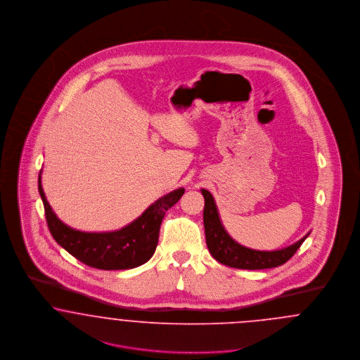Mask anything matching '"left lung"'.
<instances>
[{
	"label": "left lung",
	"instance_id": "left-lung-1",
	"mask_svg": "<svg viewBox=\"0 0 360 360\" xmlns=\"http://www.w3.org/2000/svg\"><path fill=\"white\" fill-rule=\"evenodd\" d=\"M201 193L205 198L204 226L206 245L212 257L225 266L243 270H263L278 267L286 263L309 236L308 233L297 243L276 251H257L247 248L232 239L225 231L213 195L205 188H202Z\"/></svg>",
	"mask_w": 360,
	"mask_h": 360
}]
</instances>
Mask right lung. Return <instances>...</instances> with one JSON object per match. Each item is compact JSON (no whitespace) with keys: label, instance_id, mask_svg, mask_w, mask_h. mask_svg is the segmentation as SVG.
Returning a JSON list of instances; mask_svg holds the SVG:
<instances>
[{"label":"right lung","instance_id":"right-lung-1","mask_svg":"<svg viewBox=\"0 0 360 360\" xmlns=\"http://www.w3.org/2000/svg\"><path fill=\"white\" fill-rule=\"evenodd\" d=\"M39 193L49 229L60 247L90 267L128 270L144 264L154 255L162 220L166 212L181 200L185 188H176L163 195L148 206L135 221L119 231L101 233L72 229L56 217L41 188V172L39 174Z\"/></svg>","mask_w":360,"mask_h":360}]
</instances>
